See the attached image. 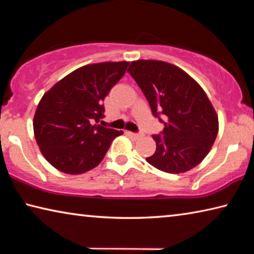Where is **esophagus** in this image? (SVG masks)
<instances>
[{
	"label": "esophagus",
	"instance_id": "esophagus-1",
	"mask_svg": "<svg viewBox=\"0 0 254 254\" xmlns=\"http://www.w3.org/2000/svg\"><path fill=\"white\" fill-rule=\"evenodd\" d=\"M127 135L131 136L132 139H134V140H137V139H140V137H142V134H141V133H134V132H127Z\"/></svg>",
	"mask_w": 254,
	"mask_h": 254
}]
</instances>
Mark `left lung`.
I'll list each match as a JSON object with an SVG mask.
<instances>
[{"instance_id": "1", "label": "left lung", "mask_w": 254, "mask_h": 254, "mask_svg": "<svg viewBox=\"0 0 254 254\" xmlns=\"http://www.w3.org/2000/svg\"><path fill=\"white\" fill-rule=\"evenodd\" d=\"M127 72L165 126L160 134L152 135L157 149L147 161L169 174L199 165L218 132L216 112L203 88L187 72L160 60L132 62Z\"/></svg>"}]
</instances>
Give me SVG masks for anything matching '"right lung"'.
<instances>
[{
	"label": "right lung",
	"instance_id": "obj_1",
	"mask_svg": "<svg viewBox=\"0 0 254 254\" xmlns=\"http://www.w3.org/2000/svg\"><path fill=\"white\" fill-rule=\"evenodd\" d=\"M127 62L80 67L59 80L38 104L33 119L36 141L51 166L65 174L91 170L123 131L97 124L103 101L126 74Z\"/></svg>",
	"mask_w": 254,
	"mask_h": 254
}]
</instances>
